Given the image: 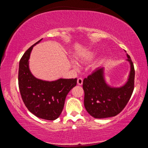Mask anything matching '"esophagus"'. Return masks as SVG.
<instances>
[{
    "label": "esophagus",
    "instance_id": "34e87169",
    "mask_svg": "<svg viewBox=\"0 0 148 148\" xmlns=\"http://www.w3.org/2000/svg\"><path fill=\"white\" fill-rule=\"evenodd\" d=\"M77 85L81 86V85H82V84H83V79H82V77H79V78H77Z\"/></svg>",
    "mask_w": 148,
    "mask_h": 148
}]
</instances>
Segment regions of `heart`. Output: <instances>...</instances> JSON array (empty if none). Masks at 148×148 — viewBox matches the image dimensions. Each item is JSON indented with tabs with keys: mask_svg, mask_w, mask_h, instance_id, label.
<instances>
[{
	"mask_svg": "<svg viewBox=\"0 0 148 148\" xmlns=\"http://www.w3.org/2000/svg\"><path fill=\"white\" fill-rule=\"evenodd\" d=\"M95 57V53L92 51H89V52H87L86 53H85L81 57L80 59L82 60V61L83 62H89L90 61L93 59V57Z\"/></svg>",
	"mask_w": 148,
	"mask_h": 148,
	"instance_id": "1",
	"label": "heart"
}]
</instances>
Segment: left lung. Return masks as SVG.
Here are the masks:
<instances>
[{"label":"left lung","mask_w":148,"mask_h":148,"mask_svg":"<svg viewBox=\"0 0 148 148\" xmlns=\"http://www.w3.org/2000/svg\"><path fill=\"white\" fill-rule=\"evenodd\" d=\"M131 64L128 81L121 87L108 86L104 78L103 68H97L83 82L84 106L87 112L95 118L102 119L119 114L131 99L134 87L135 71L131 57L127 54Z\"/></svg>","instance_id":"8db88e82"}]
</instances>
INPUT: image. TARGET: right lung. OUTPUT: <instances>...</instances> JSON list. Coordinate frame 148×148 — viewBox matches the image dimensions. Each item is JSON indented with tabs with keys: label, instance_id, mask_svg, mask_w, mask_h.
<instances>
[{
	"label": "right lung",
	"instance_id": "1",
	"mask_svg": "<svg viewBox=\"0 0 148 148\" xmlns=\"http://www.w3.org/2000/svg\"><path fill=\"white\" fill-rule=\"evenodd\" d=\"M41 40L30 47L20 59L18 84L27 109L39 118L52 121L61 115L66 95L76 86L77 78L47 82L37 79L31 74L29 68L30 55L34 46Z\"/></svg>",
	"mask_w": 148,
	"mask_h": 148
}]
</instances>
